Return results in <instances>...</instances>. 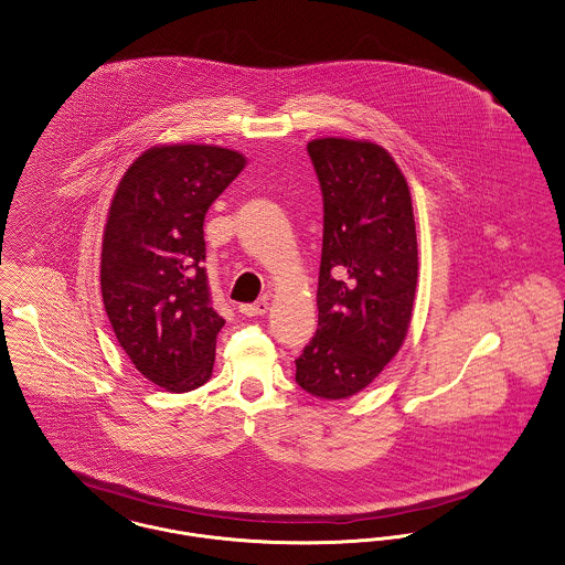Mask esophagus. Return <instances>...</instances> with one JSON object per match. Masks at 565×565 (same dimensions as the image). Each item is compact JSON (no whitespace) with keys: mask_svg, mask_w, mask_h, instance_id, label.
I'll use <instances>...</instances> for the list:
<instances>
[{"mask_svg":"<svg viewBox=\"0 0 565 565\" xmlns=\"http://www.w3.org/2000/svg\"><path fill=\"white\" fill-rule=\"evenodd\" d=\"M238 311H241L243 316H247V318L265 316L266 311H268V302H266V300H258V302H254V305H241Z\"/></svg>","mask_w":565,"mask_h":565,"instance_id":"esophagus-1","label":"esophagus"}]
</instances>
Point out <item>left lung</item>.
<instances>
[{
	"label": "left lung",
	"mask_w": 565,
	"mask_h": 565,
	"mask_svg": "<svg viewBox=\"0 0 565 565\" xmlns=\"http://www.w3.org/2000/svg\"><path fill=\"white\" fill-rule=\"evenodd\" d=\"M324 199L318 331L297 363V384L318 398L359 395L397 356L414 313L418 241L407 181L371 142H307Z\"/></svg>",
	"instance_id": "obj_1"
}]
</instances>
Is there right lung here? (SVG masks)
Listing matches in <instances>:
<instances>
[{
	"instance_id": "right-lung-1",
	"label": "right lung",
	"mask_w": 565,
	"mask_h": 565,
	"mask_svg": "<svg viewBox=\"0 0 565 565\" xmlns=\"http://www.w3.org/2000/svg\"><path fill=\"white\" fill-rule=\"evenodd\" d=\"M247 160L217 145H158L121 177L102 236L100 286L132 365L168 393L209 382L217 332L209 299L204 215Z\"/></svg>"
}]
</instances>
